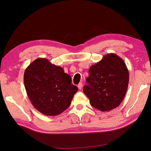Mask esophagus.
Wrapping results in <instances>:
<instances>
[{"instance_id": "obj_1", "label": "esophagus", "mask_w": 151, "mask_h": 151, "mask_svg": "<svg viewBox=\"0 0 151 151\" xmlns=\"http://www.w3.org/2000/svg\"><path fill=\"white\" fill-rule=\"evenodd\" d=\"M77 87H78L79 89H81L82 88H83V84H82L81 83H80L78 85H77Z\"/></svg>"}]
</instances>
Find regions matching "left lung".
<instances>
[{"label":"left lung","mask_w":151,"mask_h":151,"mask_svg":"<svg viewBox=\"0 0 151 151\" xmlns=\"http://www.w3.org/2000/svg\"><path fill=\"white\" fill-rule=\"evenodd\" d=\"M89 74L83 91L91 106L103 112L119 106L129 81V70L123 59L115 53L107 54L91 66Z\"/></svg>","instance_id":"8db88e82"}]
</instances>
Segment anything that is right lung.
<instances>
[{"label": "right lung", "instance_id": "right-lung-1", "mask_svg": "<svg viewBox=\"0 0 151 151\" xmlns=\"http://www.w3.org/2000/svg\"><path fill=\"white\" fill-rule=\"evenodd\" d=\"M24 83L31 104L47 116H57L64 111L78 91L62 67L44 58H37L26 68Z\"/></svg>", "mask_w": 151, "mask_h": 151}]
</instances>
